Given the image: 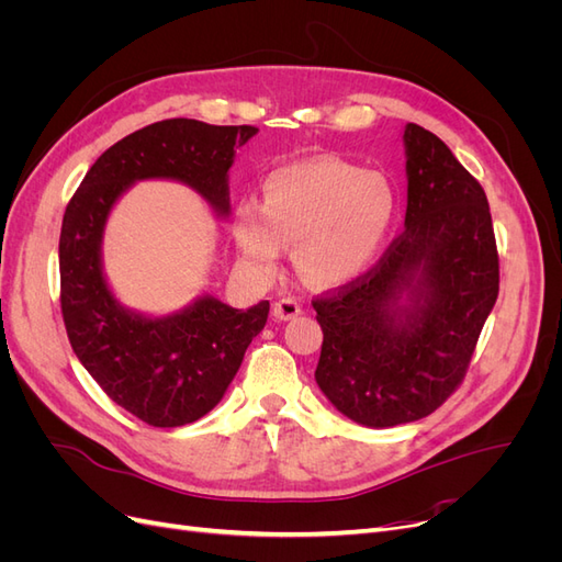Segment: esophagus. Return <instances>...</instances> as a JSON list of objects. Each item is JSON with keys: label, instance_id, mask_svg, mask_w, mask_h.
Returning <instances> with one entry per match:
<instances>
[{"label": "esophagus", "instance_id": "esophagus-1", "mask_svg": "<svg viewBox=\"0 0 562 562\" xmlns=\"http://www.w3.org/2000/svg\"><path fill=\"white\" fill-rule=\"evenodd\" d=\"M300 312H302V304L293 297H283V300L274 302V316L279 321H291V318L300 316Z\"/></svg>", "mask_w": 562, "mask_h": 562}]
</instances>
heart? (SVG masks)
<instances>
[{
	"mask_svg": "<svg viewBox=\"0 0 562 562\" xmlns=\"http://www.w3.org/2000/svg\"><path fill=\"white\" fill-rule=\"evenodd\" d=\"M396 217V192L380 171L337 157L285 164L262 182V206H236L232 232L255 277L279 269L295 244L300 274L335 288L361 279L375 265Z\"/></svg>",
	"mask_w": 562,
	"mask_h": 562,
	"instance_id": "b5f03b06",
	"label": "heart"
}]
</instances>
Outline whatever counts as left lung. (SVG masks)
<instances>
[{
  "instance_id": "1",
  "label": "left lung",
  "mask_w": 562,
  "mask_h": 562,
  "mask_svg": "<svg viewBox=\"0 0 562 562\" xmlns=\"http://www.w3.org/2000/svg\"><path fill=\"white\" fill-rule=\"evenodd\" d=\"M405 229L366 277L314 302L316 384L370 429L431 415L462 382L499 293L487 196L431 131L405 124Z\"/></svg>"
}]
</instances>
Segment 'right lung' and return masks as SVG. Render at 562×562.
<instances>
[{
    "label": "right lung",
    "mask_w": 562,
    "mask_h": 562,
    "mask_svg": "<svg viewBox=\"0 0 562 562\" xmlns=\"http://www.w3.org/2000/svg\"><path fill=\"white\" fill-rule=\"evenodd\" d=\"M255 126L166 119L126 135L98 157L67 203L60 229V307L79 363L124 411L149 427H184L223 401L244 353L269 314L262 300L234 310L211 293L173 314L119 302L105 274L108 220L140 180L187 184L227 220L229 168Z\"/></svg>",
    "instance_id": "add662e5"
}]
</instances>
